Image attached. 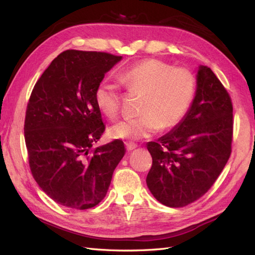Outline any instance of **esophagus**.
Instances as JSON below:
<instances>
[{
  "mask_svg": "<svg viewBox=\"0 0 255 255\" xmlns=\"http://www.w3.org/2000/svg\"><path fill=\"white\" fill-rule=\"evenodd\" d=\"M126 148L128 151H132L133 149L137 148V144L133 142H126Z\"/></svg>",
  "mask_w": 255,
  "mask_h": 255,
  "instance_id": "1",
  "label": "esophagus"
}]
</instances>
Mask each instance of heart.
<instances>
[{
	"mask_svg": "<svg viewBox=\"0 0 255 255\" xmlns=\"http://www.w3.org/2000/svg\"><path fill=\"white\" fill-rule=\"evenodd\" d=\"M126 88L144 95L137 118H126L110 129L117 139L140 140L152 136L159 129H170L181 123L191 106L196 81L187 69H174L167 63L149 59L128 68L119 74ZM95 104L110 119L121 112V95L117 86L104 80L95 90Z\"/></svg>",
	"mask_w": 255,
	"mask_h": 255,
	"instance_id": "b5f03b06",
	"label": "heart"
}]
</instances>
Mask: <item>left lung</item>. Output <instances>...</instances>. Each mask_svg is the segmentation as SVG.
<instances>
[{
    "mask_svg": "<svg viewBox=\"0 0 255 255\" xmlns=\"http://www.w3.org/2000/svg\"><path fill=\"white\" fill-rule=\"evenodd\" d=\"M232 103L210 68L199 66L196 91L181 123L147 143L152 166L147 186L167 207H184L208 191L229 160Z\"/></svg>",
    "mask_w": 255,
    "mask_h": 255,
    "instance_id": "obj_1",
    "label": "left lung"
}]
</instances>
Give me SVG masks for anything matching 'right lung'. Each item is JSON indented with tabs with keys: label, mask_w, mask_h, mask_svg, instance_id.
Listing matches in <instances>:
<instances>
[{
	"label": "right lung",
	"mask_w": 255,
	"mask_h": 255,
	"mask_svg": "<svg viewBox=\"0 0 255 255\" xmlns=\"http://www.w3.org/2000/svg\"><path fill=\"white\" fill-rule=\"evenodd\" d=\"M122 59L63 51L32 89L24 126L29 166L39 187L64 207L83 210L99 204L126 152L122 140L91 150L105 130L95 90Z\"/></svg>",
	"instance_id": "right-lung-1"
}]
</instances>
